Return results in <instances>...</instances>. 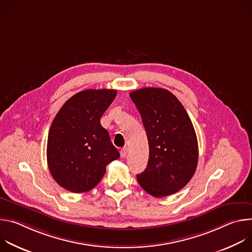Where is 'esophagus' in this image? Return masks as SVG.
Returning <instances> with one entry per match:
<instances>
[{
	"instance_id": "obj_1",
	"label": "esophagus",
	"mask_w": 252,
	"mask_h": 252,
	"mask_svg": "<svg viewBox=\"0 0 252 252\" xmlns=\"http://www.w3.org/2000/svg\"><path fill=\"white\" fill-rule=\"evenodd\" d=\"M126 155H127V148H123L121 150V157L124 158L126 157Z\"/></svg>"
}]
</instances>
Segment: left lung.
<instances>
[{"label": "left lung", "instance_id": "obj_1", "mask_svg": "<svg viewBox=\"0 0 252 252\" xmlns=\"http://www.w3.org/2000/svg\"><path fill=\"white\" fill-rule=\"evenodd\" d=\"M148 135L150 157L146 170L136 175L139 186L156 197L185 188L198 161L195 130L184 105L169 91L143 88L129 94Z\"/></svg>", "mask_w": 252, "mask_h": 252}]
</instances>
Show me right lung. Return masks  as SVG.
<instances>
[{
	"instance_id": "obj_1",
	"label": "right lung",
	"mask_w": 252,
	"mask_h": 252,
	"mask_svg": "<svg viewBox=\"0 0 252 252\" xmlns=\"http://www.w3.org/2000/svg\"><path fill=\"white\" fill-rule=\"evenodd\" d=\"M117 95L115 90H86L68 98L49 130L48 166L64 189L81 193L94 189L105 167L120 158L100 118Z\"/></svg>"
}]
</instances>
